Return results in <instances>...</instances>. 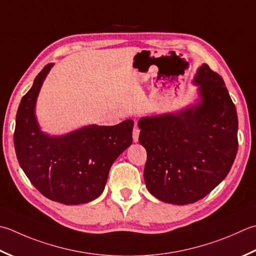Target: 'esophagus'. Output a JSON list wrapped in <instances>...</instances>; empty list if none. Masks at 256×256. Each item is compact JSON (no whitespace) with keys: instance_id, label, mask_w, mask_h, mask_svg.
I'll use <instances>...</instances> for the list:
<instances>
[{"instance_id":"1","label":"esophagus","mask_w":256,"mask_h":256,"mask_svg":"<svg viewBox=\"0 0 256 256\" xmlns=\"http://www.w3.org/2000/svg\"><path fill=\"white\" fill-rule=\"evenodd\" d=\"M133 141L134 142H138V136H140V128H138V125H135L133 128Z\"/></svg>"}]
</instances>
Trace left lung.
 I'll list each match as a JSON object with an SVG mask.
<instances>
[{"label": "left lung", "mask_w": 256, "mask_h": 256, "mask_svg": "<svg viewBox=\"0 0 256 256\" xmlns=\"http://www.w3.org/2000/svg\"><path fill=\"white\" fill-rule=\"evenodd\" d=\"M198 98L176 112L144 116L138 141L146 150L145 185L160 201L185 205L226 178L238 152V114L223 78L208 64L193 78Z\"/></svg>", "instance_id": "left-lung-1"}]
</instances>
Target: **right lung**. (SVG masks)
I'll use <instances>...</instances> for the list:
<instances>
[{
    "mask_svg": "<svg viewBox=\"0 0 256 256\" xmlns=\"http://www.w3.org/2000/svg\"><path fill=\"white\" fill-rule=\"evenodd\" d=\"M53 63L35 78L16 113L14 146L30 181L52 201L78 205L93 201L104 191L112 164L132 144L134 122L113 126L91 124L63 135L43 132L35 106Z\"/></svg>",
    "mask_w": 256,
    "mask_h": 256,
    "instance_id": "1",
    "label": "right lung"
}]
</instances>
